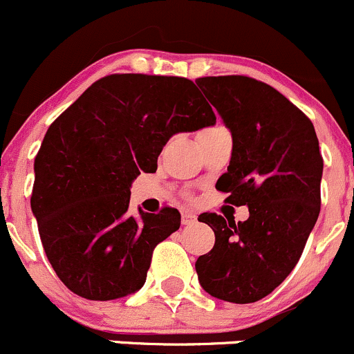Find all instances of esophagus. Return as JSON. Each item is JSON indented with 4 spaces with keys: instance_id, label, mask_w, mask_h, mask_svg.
I'll return each instance as SVG.
<instances>
[{
    "instance_id": "obj_1",
    "label": "esophagus",
    "mask_w": 354,
    "mask_h": 354,
    "mask_svg": "<svg viewBox=\"0 0 354 354\" xmlns=\"http://www.w3.org/2000/svg\"><path fill=\"white\" fill-rule=\"evenodd\" d=\"M196 222V215L192 214V212H183L181 214V224L183 225H192Z\"/></svg>"
}]
</instances>
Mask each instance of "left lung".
I'll return each mask as SVG.
<instances>
[{
    "label": "left lung",
    "instance_id": "obj_1",
    "mask_svg": "<svg viewBox=\"0 0 354 354\" xmlns=\"http://www.w3.org/2000/svg\"><path fill=\"white\" fill-rule=\"evenodd\" d=\"M232 133V158L215 188L225 202L248 205L237 222L202 214L215 232L196 259L198 281L215 299L251 304L292 273L321 212L324 161L307 115L270 84L248 76L196 80Z\"/></svg>",
    "mask_w": 354,
    "mask_h": 354
}]
</instances>
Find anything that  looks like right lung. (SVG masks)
<instances>
[{
  "mask_svg": "<svg viewBox=\"0 0 354 354\" xmlns=\"http://www.w3.org/2000/svg\"><path fill=\"white\" fill-rule=\"evenodd\" d=\"M214 124L193 81L147 74L102 77L52 122L30 203L47 259L71 292L115 300L142 288L152 251L181 215L165 207L130 217V185L140 171L156 173L174 133Z\"/></svg>",
  "mask_w": 354,
  "mask_h": 354,
  "instance_id": "1",
  "label": "right lung"
}]
</instances>
